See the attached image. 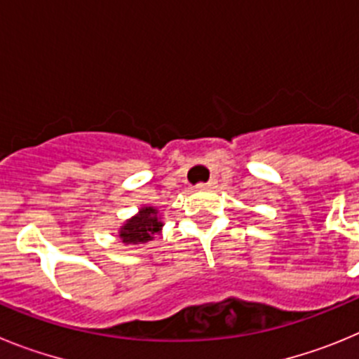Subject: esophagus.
<instances>
[{"label":"esophagus","instance_id":"obj_1","mask_svg":"<svg viewBox=\"0 0 359 359\" xmlns=\"http://www.w3.org/2000/svg\"><path fill=\"white\" fill-rule=\"evenodd\" d=\"M215 185H217V180H215V177H212V180H208L207 183H201V185H199V187H207V189H214Z\"/></svg>","mask_w":359,"mask_h":359}]
</instances>
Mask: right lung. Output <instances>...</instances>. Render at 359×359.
Wrapping results in <instances>:
<instances>
[{"label":"right lung","instance_id":"right-lung-1","mask_svg":"<svg viewBox=\"0 0 359 359\" xmlns=\"http://www.w3.org/2000/svg\"><path fill=\"white\" fill-rule=\"evenodd\" d=\"M161 221L158 219V210L152 207L142 208L140 214L129 219L120 230L122 243L126 244H140L147 243L161 230Z\"/></svg>","mask_w":359,"mask_h":359}]
</instances>
